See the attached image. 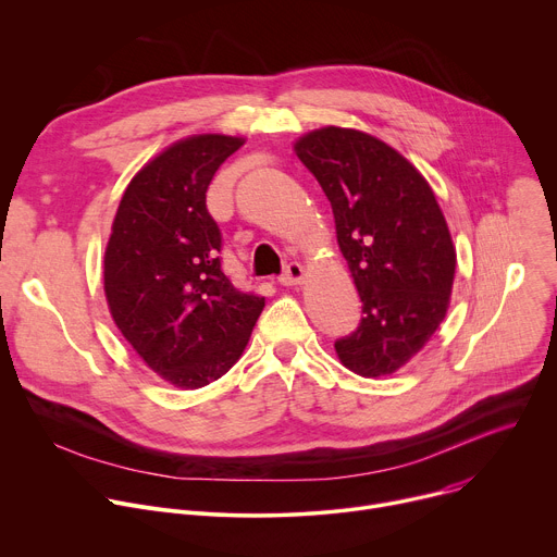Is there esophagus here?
<instances>
[{"label": "esophagus", "instance_id": "1", "mask_svg": "<svg viewBox=\"0 0 557 557\" xmlns=\"http://www.w3.org/2000/svg\"><path fill=\"white\" fill-rule=\"evenodd\" d=\"M305 281V268L300 263H289L281 276V285L285 287H296Z\"/></svg>", "mask_w": 557, "mask_h": 557}]
</instances>
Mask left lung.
Returning <instances> with one entry per match:
<instances>
[{
    "mask_svg": "<svg viewBox=\"0 0 557 557\" xmlns=\"http://www.w3.org/2000/svg\"><path fill=\"white\" fill-rule=\"evenodd\" d=\"M332 203L336 240L362 300L356 332L334 343L362 379L407 364L447 317L456 245L429 181L398 150L354 128L325 126L294 144Z\"/></svg>",
    "mask_w": 557,
    "mask_h": 557,
    "instance_id": "left-lung-1",
    "label": "left lung"
}]
</instances>
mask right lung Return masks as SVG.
I'll return each instance as SVG.
<instances>
[{"mask_svg":"<svg viewBox=\"0 0 557 557\" xmlns=\"http://www.w3.org/2000/svg\"><path fill=\"white\" fill-rule=\"evenodd\" d=\"M245 137L193 135L152 157L123 193L103 255L114 325L165 383L199 389L240 358L265 298L221 272L206 193Z\"/></svg>","mask_w":557,"mask_h":557,"instance_id":"obj_1","label":"right lung"}]
</instances>
